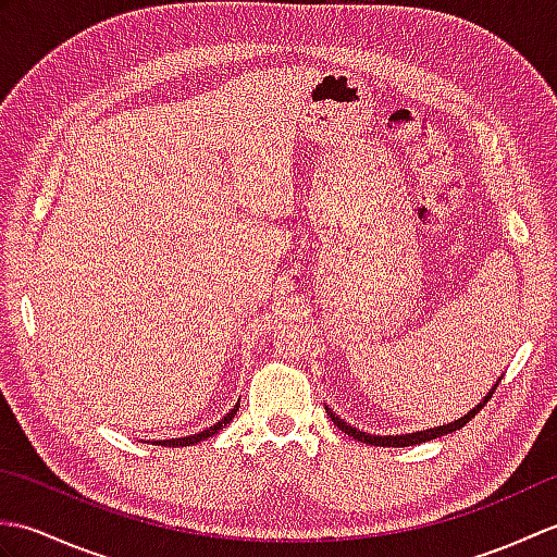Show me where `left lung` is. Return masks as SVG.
<instances>
[{
	"mask_svg": "<svg viewBox=\"0 0 557 557\" xmlns=\"http://www.w3.org/2000/svg\"><path fill=\"white\" fill-rule=\"evenodd\" d=\"M503 381V375L498 377V381H495V385L491 387V393L483 397L479 405L471 409V411H467L465 417L461 419H457V421H449V423H445V425H433V429H425V431H417V433H401V435H371V433H363V431H359L357 425H351V423H347L345 419H339L337 413L330 409V407H325V411H327V417H330V421H333L339 431H345L347 435H351L354 441H361V443H366V445H377V447H407V445H419V443H425V441H433V437H441V435H447V433H453V431H459L461 425H467L471 419L476 417V413L486 407V401L493 397V393H495V387H498V383Z\"/></svg>",
	"mask_w": 557,
	"mask_h": 557,
	"instance_id": "obj_1",
	"label": "left lung"
}]
</instances>
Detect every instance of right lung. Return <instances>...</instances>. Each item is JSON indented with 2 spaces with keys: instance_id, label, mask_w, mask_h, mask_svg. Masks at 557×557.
<instances>
[{
  "instance_id": "1",
  "label": "right lung",
  "mask_w": 557,
  "mask_h": 557,
  "mask_svg": "<svg viewBox=\"0 0 557 557\" xmlns=\"http://www.w3.org/2000/svg\"><path fill=\"white\" fill-rule=\"evenodd\" d=\"M236 411H239V405H234V409H230L227 413H224V417H222L220 421L212 423L210 429H206V431L194 433V435H184V437H170V441H156L152 445H164V447H186V445H198L200 441H208V437L218 435V433L224 429V425H227V423L236 417Z\"/></svg>"
}]
</instances>
